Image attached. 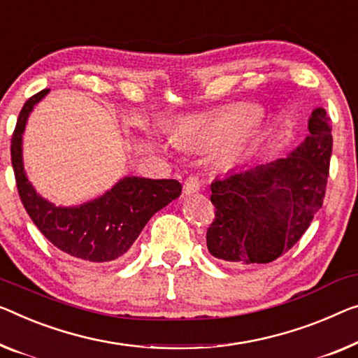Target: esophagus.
Here are the masks:
<instances>
[{
  "label": "esophagus",
  "mask_w": 358,
  "mask_h": 358,
  "mask_svg": "<svg viewBox=\"0 0 358 358\" xmlns=\"http://www.w3.org/2000/svg\"><path fill=\"white\" fill-rule=\"evenodd\" d=\"M199 188H201L199 178L194 177V175H191V177H188V178L185 180V183H183V193H185L186 196H191V194L197 193V191H199Z\"/></svg>",
  "instance_id": "esophagus-1"
}]
</instances>
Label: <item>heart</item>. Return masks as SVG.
<instances>
[{"mask_svg":"<svg viewBox=\"0 0 358 358\" xmlns=\"http://www.w3.org/2000/svg\"><path fill=\"white\" fill-rule=\"evenodd\" d=\"M248 125V115L238 110L222 112L212 119L206 120H186L181 122L170 131L175 143L193 141H217L233 136Z\"/></svg>","mask_w":358,"mask_h":358,"instance_id":"b5f03b06","label":"heart"}]
</instances>
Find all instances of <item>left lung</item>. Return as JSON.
Masks as SVG:
<instances>
[{"instance_id": "8db88e82", "label": "left lung", "mask_w": 358, "mask_h": 358, "mask_svg": "<svg viewBox=\"0 0 358 358\" xmlns=\"http://www.w3.org/2000/svg\"><path fill=\"white\" fill-rule=\"evenodd\" d=\"M323 108L308 117V135L285 157L228 172L210 183L215 218L207 249L223 262L270 264L307 231L323 206L333 151Z\"/></svg>"}]
</instances>
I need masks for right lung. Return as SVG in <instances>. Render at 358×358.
Segmentation results:
<instances>
[{
  "label": "right lung",
  "instance_id": "obj_1",
  "mask_svg": "<svg viewBox=\"0 0 358 358\" xmlns=\"http://www.w3.org/2000/svg\"><path fill=\"white\" fill-rule=\"evenodd\" d=\"M50 90L27 101L10 140V161L20 201L36 228L62 252L85 262H112L124 255L154 213L181 194L177 180L120 178L104 194L77 206H56L36 193L27 178L22 140L31 110Z\"/></svg>",
  "mask_w": 358,
  "mask_h": 358
}]
</instances>
